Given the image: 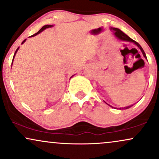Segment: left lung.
<instances>
[{
  "mask_svg": "<svg viewBox=\"0 0 159 159\" xmlns=\"http://www.w3.org/2000/svg\"><path fill=\"white\" fill-rule=\"evenodd\" d=\"M111 30H113V32H114L115 36H116V37L117 38V39H120V40H123V41L132 42V43H134V44H135V45H137V46H138V48H139L140 49V51H141L142 54H143V55L144 57H145L146 59H147V56H146L145 52H144V51H143V49L142 48V47L140 46L139 43H137L136 41H134V40H133L132 39H131V38L129 37V36H127L126 34H124V33H123V31H121V30H120V29L116 28V27H111ZM107 105H108V104H107ZM110 106H111V105H110ZM132 106V105H129V106H127V107H120V110H121V109H128V108H129V107H131Z\"/></svg>",
  "mask_w": 159,
  "mask_h": 159,
  "instance_id": "left-lung-1",
  "label": "left lung"
}]
</instances>
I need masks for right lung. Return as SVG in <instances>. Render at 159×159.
I'll return each mask as SVG.
<instances>
[{
	"label": "right lung",
	"instance_id": "obj_1",
	"mask_svg": "<svg viewBox=\"0 0 159 159\" xmlns=\"http://www.w3.org/2000/svg\"><path fill=\"white\" fill-rule=\"evenodd\" d=\"M53 27V25H44V26H43V27H42V28H41V29H40V30H39V31H38L37 33H36V34H34V35L30 36H31V37H32V36H36V35H37V34H40V33H41L42 31H43V30H45V29H46V28H48V27ZM25 41H26V39H25V40H24V41L22 42V43H21V44H23V43H25ZM19 48H18L17 49H16V51L15 54H14L13 58H12V63H13V60H14V57H15V55H16V52H18V50H19ZM72 76H73V75H72ZM72 77H71V78H72Z\"/></svg>",
	"mask_w": 159,
	"mask_h": 159
}]
</instances>
